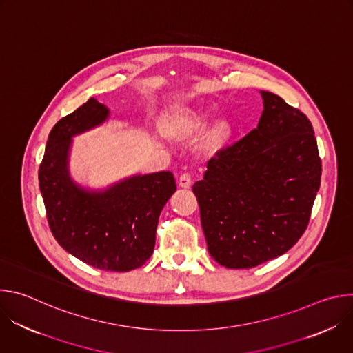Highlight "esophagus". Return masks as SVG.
<instances>
[{"label": "esophagus", "instance_id": "esophagus-1", "mask_svg": "<svg viewBox=\"0 0 353 353\" xmlns=\"http://www.w3.org/2000/svg\"><path fill=\"white\" fill-rule=\"evenodd\" d=\"M179 185L188 188L191 185V174L190 173H183L179 179Z\"/></svg>", "mask_w": 353, "mask_h": 353}]
</instances>
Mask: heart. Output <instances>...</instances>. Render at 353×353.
Instances as JSON below:
<instances>
[{
	"instance_id": "b5f03b06",
	"label": "heart",
	"mask_w": 353,
	"mask_h": 353,
	"mask_svg": "<svg viewBox=\"0 0 353 353\" xmlns=\"http://www.w3.org/2000/svg\"><path fill=\"white\" fill-rule=\"evenodd\" d=\"M203 125H204L203 119H199V117L192 119V121H191L192 128H201ZM229 135H230L229 124L225 120H219L210 130L207 139H205V148L210 150V152H215V150H218L221 146H223V143L226 142Z\"/></svg>"
}]
</instances>
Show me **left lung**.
<instances>
[{"instance_id": "1", "label": "left lung", "mask_w": 353, "mask_h": 353, "mask_svg": "<svg viewBox=\"0 0 353 353\" xmlns=\"http://www.w3.org/2000/svg\"><path fill=\"white\" fill-rule=\"evenodd\" d=\"M257 128L219 149L192 185L212 259L253 268L293 247L307 229L321 159L306 114L261 90Z\"/></svg>"}]
</instances>
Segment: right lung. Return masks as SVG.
<instances>
[{"instance_id": "right-lung-1", "label": "right lung", "mask_w": 353, "mask_h": 353, "mask_svg": "<svg viewBox=\"0 0 353 353\" xmlns=\"http://www.w3.org/2000/svg\"><path fill=\"white\" fill-rule=\"evenodd\" d=\"M109 116L90 97L50 131L39 169L47 222L59 244L78 260L103 271L125 272L152 256L161 211L176 191L170 172L134 176L106 191L74 184L67 159L71 138Z\"/></svg>"}]
</instances>
